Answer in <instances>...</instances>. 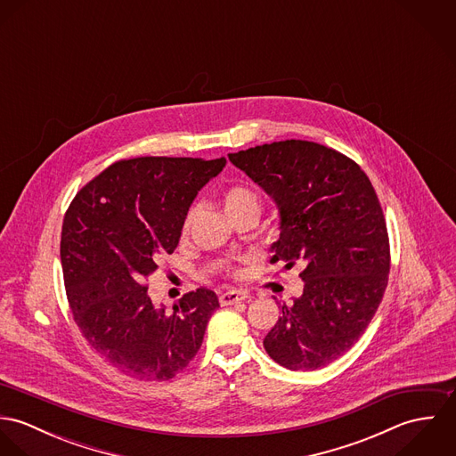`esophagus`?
Returning <instances> with one entry per match:
<instances>
[{"label": "esophagus", "mask_w": 456, "mask_h": 456, "mask_svg": "<svg viewBox=\"0 0 456 456\" xmlns=\"http://www.w3.org/2000/svg\"><path fill=\"white\" fill-rule=\"evenodd\" d=\"M246 298H248V293L240 291V289H230V291H224V293L219 295L221 305H233V304L242 302Z\"/></svg>", "instance_id": "esophagus-1"}]
</instances>
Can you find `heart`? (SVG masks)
<instances>
[{
	"instance_id": "b5f03b06",
	"label": "heart",
	"mask_w": 456,
	"mask_h": 456,
	"mask_svg": "<svg viewBox=\"0 0 456 456\" xmlns=\"http://www.w3.org/2000/svg\"><path fill=\"white\" fill-rule=\"evenodd\" d=\"M223 207H224V212H226L228 217L246 214V212L260 214V196L256 195L253 190H249L248 186H232L223 195ZM196 212H198L196 205H193L188 210V214L184 217V223H183V235L190 233V230L193 226V221H195ZM228 272L235 277H239L242 273L240 268H237V266H230Z\"/></svg>"
}]
</instances>
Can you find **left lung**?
<instances>
[{"label":"left lung","mask_w":456,"mask_h":456,"mask_svg":"<svg viewBox=\"0 0 456 456\" xmlns=\"http://www.w3.org/2000/svg\"><path fill=\"white\" fill-rule=\"evenodd\" d=\"M228 158L279 208L272 261L305 265L304 293L282 305L265 351L289 370L322 369L363 335L388 284L390 240L372 183L347 156L307 140L263 143Z\"/></svg>","instance_id":"8db88e82"}]
</instances>
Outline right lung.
Returning <instances> with one entry per match:
<instances>
[{"label": "right lung", "instance_id": "right-lung-1", "mask_svg": "<svg viewBox=\"0 0 456 456\" xmlns=\"http://www.w3.org/2000/svg\"><path fill=\"white\" fill-rule=\"evenodd\" d=\"M224 158L121 159L69 203L61 265L73 320L112 367L140 381H168L186 369L219 307L207 288L186 293L174 313L154 307L145 281L179 244L198 191Z\"/></svg>", "mask_w": 456, "mask_h": 456}]
</instances>
